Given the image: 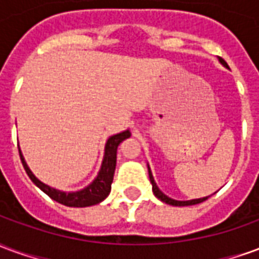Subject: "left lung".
<instances>
[{
  "instance_id": "1",
  "label": "left lung",
  "mask_w": 259,
  "mask_h": 259,
  "mask_svg": "<svg viewBox=\"0 0 259 259\" xmlns=\"http://www.w3.org/2000/svg\"><path fill=\"white\" fill-rule=\"evenodd\" d=\"M219 62H221L223 66H228L223 59L219 58ZM148 176H150V182H151V185H152V191H154V194H155L157 198L163 201L165 204H169V205H175V206H186V205H195V204H200V202H202V201L208 200V197H202V198H195V200H189V201H178V200H174V198H169L168 195H165L162 191L158 189L157 183H155V180H154V178H152L150 166H148Z\"/></svg>"
}]
</instances>
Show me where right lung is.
<instances>
[{
	"label": "right lung",
	"instance_id": "add662e5",
	"mask_svg": "<svg viewBox=\"0 0 259 259\" xmlns=\"http://www.w3.org/2000/svg\"><path fill=\"white\" fill-rule=\"evenodd\" d=\"M130 132L129 130H124L122 133L118 135L111 136L107 140L105 144V152H104V159H102L101 169L97 175V178L90 185L81 189L79 191H61L54 189L51 186L42 183L41 180H38L33 175L30 168L27 166L25 158L22 155V151L19 150L20 161L23 163V168H25L26 174L30 178V180L34 185L44 191L46 194L53 198L54 201H57L59 204H64L66 206H76V208H83V206H90L96 205L98 202H101L102 200H105L111 191V185H112L113 180V174H115V166H116V151H118V146L124 140V139H129Z\"/></svg>",
	"mask_w": 259,
	"mask_h": 259
}]
</instances>
